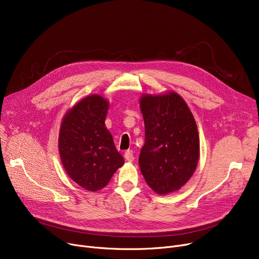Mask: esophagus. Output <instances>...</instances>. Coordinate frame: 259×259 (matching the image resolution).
<instances>
[{
  "label": "esophagus",
  "mask_w": 259,
  "mask_h": 259,
  "mask_svg": "<svg viewBox=\"0 0 259 259\" xmlns=\"http://www.w3.org/2000/svg\"><path fill=\"white\" fill-rule=\"evenodd\" d=\"M125 158L128 160V161H133L134 160V154H133V151L132 150H127L125 152Z\"/></svg>",
  "instance_id": "1"
}]
</instances>
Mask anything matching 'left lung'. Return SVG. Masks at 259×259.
Segmentation results:
<instances>
[{"instance_id":"obj_1","label":"left lung","mask_w":259,"mask_h":259,"mask_svg":"<svg viewBox=\"0 0 259 259\" xmlns=\"http://www.w3.org/2000/svg\"><path fill=\"white\" fill-rule=\"evenodd\" d=\"M141 110L145 144L140 167L148 186L158 194L180 190L194 173L199 157L195 119L178 93L144 95Z\"/></svg>"}]
</instances>
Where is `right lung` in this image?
Segmentation results:
<instances>
[{
  "mask_svg": "<svg viewBox=\"0 0 259 259\" xmlns=\"http://www.w3.org/2000/svg\"><path fill=\"white\" fill-rule=\"evenodd\" d=\"M108 107L100 95H90L77 103L62 121L59 149L63 166L70 179L88 191L104 188L124 165L105 126Z\"/></svg>",
  "mask_w": 259,
  "mask_h": 259,
  "instance_id": "obj_1",
  "label": "right lung"
}]
</instances>
